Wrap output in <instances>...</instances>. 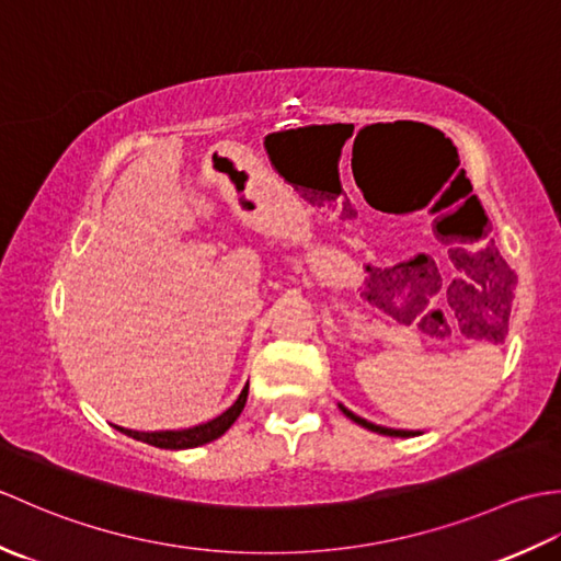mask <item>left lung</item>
Masks as SVG:
<instances>
[{"mask_svg":"<svg viewBox=\"0 0 561 561\" xmlns=\"http://www.w3.org/2000/svg\"><path fill=\"white\" fill-rule=\"evenodd\" d=\"M478 267H480L482 277H484V279H480V284H482V287H486V289L482 291V296H484V294H492V296H494L492 306H502V311H504V313H502V320H506V323H508L511 301H514V284H516L514 270H511V267L506 265V260H504L502 255H499V250H494V248H486V250H484L482 260L478 262ZM484 306H486V304H484ZM340 410H342L344 414H347L352 422H356L359 426L368 428V432H376V434H383V436H400V438L414 434V432H404V428H388V426H380V424H374V422H366L364 416L350 412L347 408H344V404H340Z\"/></svg>","mask_w":561,"mask_h":561,"instance_id":"obj_1","label":"left lung"}]
</instances>
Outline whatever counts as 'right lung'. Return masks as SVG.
I'll return each instance as SVG.
<instances>
[{"mask_svg":"<svg viewBox=\"0 0 561 561\" xmlns=\"http://www.w3.org/2000/svg\"><path fill=\"white\" fill-rule=\"evenodd\" d=\"M245 400H248V383L241 390V396L231 404L229 410L221 412L219 416H214V420L205 422V424H197V426H190V428H178V432H135V428H123L113 424L117 432H123L127 436H133L141 444H149V446H157V448H171V450H183V448H195L202 444H209V440L224 436L229 432L231 424L238 420V414L243 412L245 408Z\"/></svg>","mask_w":561,"mask_h":561,"instance_id":"right-lung-1","label":"right lung"}]
</instances>
